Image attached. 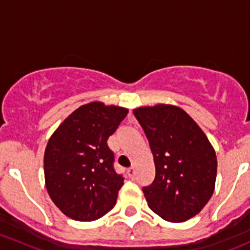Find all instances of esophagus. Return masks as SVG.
Instances as JSON below:
<instances>
[{"label": "esophagus", "instance_id": "obj_1", "mask_svg": "<svg viewBox=\"0 0 250 250\" xmlns=\"http://www.w3.org/2000/svg\"><path fill=\"white\" fill-rule=\"evenodd\" d=\"M127 174H128V176H129L130 179H134L135 178V175H137V169H135V168H129V169L127 170Z\"/></svg>", "mask_w": 250, "mask_h": 250}]
</instances>
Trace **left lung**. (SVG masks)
<instances>
[{
  "instance_id": "obj_1",
  "label": "left lung",
  "mask_w": 250,
  "mask_h": 250,
  "mask_svg": "<svg viewBox=\"0 0 250 250\" xmlns=\"http://www.w3.org/2000/svg\"><path fill=\"white\" fill-rule=\"evenodd\" d=\"M133 113L143 127L156 167L152 184L143 188L153 213L170 223L197 215L215 188L216 155L200 125L183 109L158 104Z\"/></svg>"
}]
</instances>
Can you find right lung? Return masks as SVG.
<instances>
[{
  "label": "right lung",
  "mask_w": 250,
  "mask_h": 250,
  "mask_svg": "<svg viewBox=\"0 0 250 250\" xmlns=\"http://www.w3.org/2000/svg\"><path fill=\"white\" fill-rule=\"evenodd\" d=\"M125 107L92 102L57 128L44 151L48 195L66 216L93 221L115 207L123 176L113 168L107 139L125 120Z\"/></svg>",
  "instance_id": "obj_1"
}]
</instances>
